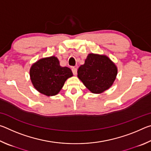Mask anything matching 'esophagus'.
I'll return each mask as SVG.
<instances>
[{
  "label": "esophagus",
  "mask_w": 151,
  "mask_h": 151,
  "mask_svg": "<svg viewBox=\"0 0 151 151\" xmlns=\"http://www.w3.org/2000/svg\"><path fill=\"white\" fill-rule=\"evenodd\" d=\"M72 71H73V73L74 75H76V74H77V69H76V68L73 67L72 68Z\"/></svg>",
  "instance_id": "obj_1"
}]
</instances>
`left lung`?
Returning a JSON list of instances; mask_svg holds the SVG:
<instances>
[{
  "label": "left lung",
  "mask_w": 151,
  "mask_h": 151,
  "mask_svg": "<svg viewBox=\"0 0 151 151\" xmlns=\"http://www.w3.org/2000/svg\"><path fill=\"white\" fill-rule=\"evenodd\" d=\"M117 67L106 55L91 53L78 69V77L91 93L100 94L109 89L117 75Z\"/></svg>",
  "instance_id": "left-lung-1"
}]
</instances>
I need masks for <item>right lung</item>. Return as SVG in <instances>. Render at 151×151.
Here are the masks:
<instances>
[{"label":"right lung","mask_w":151,"mask_h":151,"mask_svg":"<svg viewBox=\"0 0 151 151\" xmlns=\"http://www.w3.org/2000/svg\"><path fill=\"white\" fill-rule=\"evenodd\" d=\"M69 68L60 65L55 56L43 58L31 66L30 77L34 87L47 96L59 93L67 78L73 76Z\"/></svg>","instance_id":"add662e5"}]
</instances>
